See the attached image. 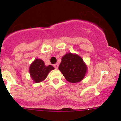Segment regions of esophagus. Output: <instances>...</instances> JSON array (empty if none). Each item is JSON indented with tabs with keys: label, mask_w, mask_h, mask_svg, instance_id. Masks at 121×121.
<instances>
[{
	"label": "esophagus",
	"mask_w": 121,
	"mask_h": 121,
	"mask_svg": "<svg viewBox=\"0 0 121 121\" xmlns=\"http://www.w3.org/2000/svg\"><path fill=\"white\" fill-rule=\"evenodd\" d=\"M53 66H54V68L55 69H58V63L55 64L54 65H53Z\"/></svg>",
	"instance_id": "esophagus-1"
}]
</instances>
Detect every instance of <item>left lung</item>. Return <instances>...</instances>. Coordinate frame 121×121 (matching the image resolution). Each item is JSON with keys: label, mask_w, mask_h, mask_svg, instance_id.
<instances>
[{"label": "left lung", "mask_w": 121, "mask_h": 121, "mask_svg": "<svg viewBox=\"0 0 121 121\" xmlns=\"http://www.w3.org/2000/svg\"><path fill=\"white\" fill-rule=\"evenodd\" d=\"M58 69L67 81L76 83L83 79L87 68L79 56L69 53L62 57Z\"/></svg>", "instance_id": "1"}]
</instances>
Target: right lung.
I'll use <instances>...</instances> for the list:
<instances>
[{"instance_id":"right-lung-1","label":"right lung","mask_w":121,"mask_h":121,"mask_svg":"<svg viewBox=\"0 0 121 121\" xmlns=\"http://www.w3.org/2000/svg\"><path fill=\"white\" fill-rule=\"evenodd\" d=\"M54 69L52 65L46 66L40 59H35L29 67V73L32 80L35 83L40 82L47 77L48 73Z\"/></svg>"}]
</instances>
